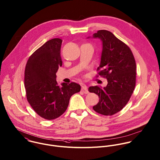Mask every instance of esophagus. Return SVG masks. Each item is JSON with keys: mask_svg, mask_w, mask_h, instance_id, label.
I'll return each mask as SVG.
<instances>
[{"mask_svg": "<svg viewBox=\"0 0 160 160\" xmlns=\"http://www.w3.org/2000/svg\"><path fill=\"white\" fill-rule=\"evenodd\" d=\"M81 91H82V92H83V93H85V94H88V93H89V92H88V88H87V87L85 85H82Z\"/></svg>", "mask_w": 160, "mask_h": 160, "instance_id": "obj_1", "label": "esophagus"}]
</instances>
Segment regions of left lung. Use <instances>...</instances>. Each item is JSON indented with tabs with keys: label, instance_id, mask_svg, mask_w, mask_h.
Wrapping results in <instances>:
<instances>
[{
	"label": "left lung",
	"instance_id": "1",
	"mask_svg": "<svg viewBox=\"0 0 160 160\" xmlns=\"http://www.w3.org/2000/svg\"><path fill=\"white\" fill-rule=\"evenodd\" d=\"M88 37V38H89ZM93 38L102 44L98 74L107 78L106 87H90L88 91L99 96V102L93 107L96 112L112 116L127 104L136 82V63L127 44L107 30H99Z\"/></svg>",
	"mask_w": 160,
	"mask_h": 160
}]
</instances>
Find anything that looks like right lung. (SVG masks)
<instances>
[{
	"label": "right lung",
	"mask_w": 160,
	"mask_h": 160,
	"mask_svg": "<svg viewBox=\"0 0 160 160\" xmlns=\"http://www.w3.org/2000/svg\"><path fill=\"white\" fill-rule=\"evenodd\" d=\"M62 40L48 41L29 58L25 70L27 98L33 110L41 118L52 120L66 111L70 97L80 91V85L62 83L59 85L56 72L62 65L61 47Z\"/></svg>",
	"instance_id": "obj_1"
}]
</instances>
